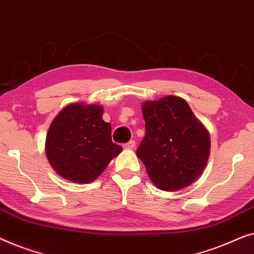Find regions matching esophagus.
I'll return each instance as SVG.
<instances>
[{"label":"esophagus","instance_id":"obj_1","mask_svg":"<svg viewBox=\"0 0 254 254\" xmlns=\"http://www.w3.org/2000/svg\"><path fill=\"white\" fill-rule=\"evenodd\" d=\"M123 147L126 148V149H133L135 147V141L134 140H130L128 142H127V144H124Z\"/></svg>","mask_w":254,"mask_h":254}]
</instances>
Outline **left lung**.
Here are the masks:
<instances>
[{
    "mask_svg": "<svg viewBox=\"0 0 254 254\" xmlns=\"http://www.w3.org/2000/svg\"><path fill=\"white\" fill-rule=\"evenodd\" d=\"M146 134L137 149L149 178L163 191L193 183L209 156V133L184 99L169 95L142 105Z\"/></svg>",
    "mask_w": 254,
    "mask_h": 254,
    "instance_id": "obj_1",
    "label": "left lung"
}]
</instances>
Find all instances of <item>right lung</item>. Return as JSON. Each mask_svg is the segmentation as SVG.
Returning <instances> with one entry per match:
<instances>
[{
    "label": "right lung",
    "mask_w": 254,
    "mask_h": 254,
    "mask_svg": "<svg viewBox=\"0 0 254 254\" xmlns=\"http://www.w3.org/2000/svg\"><path fill=\"white\" fill-rule=\"evenodd\" d=\"M99 105L77 102L59 113L49 127L46 154L60 176L73 183H91L122 152L112 140V127Z\"/></svg>",
    "instance_id": "add662e5"
}]
</instances>
